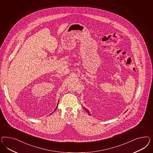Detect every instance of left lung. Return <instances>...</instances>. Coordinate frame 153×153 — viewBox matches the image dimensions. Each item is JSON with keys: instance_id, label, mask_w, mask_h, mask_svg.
<instances>
[{"instance_id": "1", "label": "left lung", "mask_w": 153, "mask_h": 153, "mask_svg": "<svg viewBox=\"0 0 153 153\" xmlns=\"http://www.w3.org/2000/svg\"><path fill=\"white\" fill-rule=\"evenodd\" d=\"M83 108H84V109L86 111V112H88V114H89V115H90V112H89V111H88V110L86 108H85V107H83Z\"/></svg>"}]
</instances>
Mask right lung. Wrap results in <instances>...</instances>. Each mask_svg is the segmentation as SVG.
<instances>
[{"mask_svg":"<svg viewBox=\"0 0 153 153\" xmlns=\"http://www.w3.org/2000/svg\"><path fill=\"white\" fill-rule=\"evenodd\" d=\"M58 105H57V106H58ZM56 108H57V107H56V109H55V110H56ZM55 110H54V111H55Z\"/></svg>","mask_w":153,"mask_h":153,"instance_id":"obj_1","label":"right lung"}]
</instances>
